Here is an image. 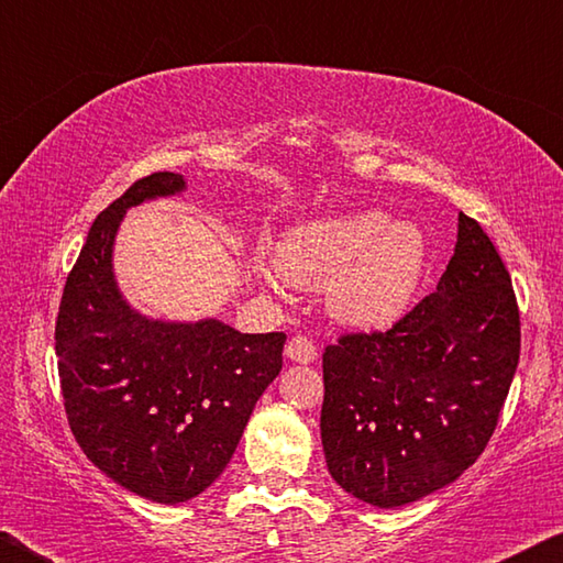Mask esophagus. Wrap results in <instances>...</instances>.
<instances>
[{"label":"esophagus","instance_id":"esophagus-1","mask_svg":"<svg viewBox=\"0 0 563 563\" xmlns=\"http://www.w3.org/2000/svg\"><path fill=\"white\" fill-rule=\"evenodd\" d=\"M285 355H288V360L292 362H302V365H308V362H316L318 347L310 338L295 335L288 340V345H285Z\"/></svg>","mask_w":563,"mask_h":563}]
</instances>
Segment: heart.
<instances>
[{"label": "heart", "mask_w": 563, "mask_h": 563, "mask_svg": "<svg viewBox=\"0 0 563 563\" xmlns=\"http://www.w3.org/2000/svg\"><path fill=\"white\" fill-rule=\"evenodd\" d=\"M424 268L422 231L407 221L389 223L379 211L295 225L278 245L283 278L302 288L330 285V312L360 330L395 325L415 302Z\"/></svg>", "instance_id": "1"}]
</instances>
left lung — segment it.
<instances>
[{
	"mask_svg": "<svg viewBox=\"0 0 563 563\" xmlns=\"http://www.w3.org/2000/svg\"><path fill=\"white\" fill-rule=\"evenodd\" d=\"M519 347L511 275L482 225L460 213L437 290L389 330L345 332L322 352L332 479L379 509L452 484L497 430Z\"/></svg>",
	"mask_w": 563,
	"mask_h": 563,
	"instance_id": "8db88e82",
	"label": "left lung"
}]
</instances>
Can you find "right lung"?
Listing matches in <instances>:
<instances>
[{"label":"right lung","mask_w":563,"mask_h":563,"mask_svg":"<svg viewBox=\"0 0 563 563\" xmlns=\"http://www.w3.org/2000/svg\"><path fill=\"white\" fill-rule=\"evenodd\" d=\"M184 188V176L158 170L103 208L54 332L74 440L123 489L158 504L194 499L221 476L285 345V332L247 335L221 320H148L121 298L111 251L123 213Z\"/></svg>","instance_id":"add662e5"}]
</instances>
